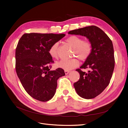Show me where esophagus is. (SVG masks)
<instances>
[{
	"mask_svg": "<svg viewBox=\"0 0 128 128\" xmlns=\"http://www.w3.org/2000/svg\"><path fill=\"white\" fill-rule=\"evenodd\" d=\"M64 72H65V74H66V75H67V74H68L70 72V70H64Z\"/></svg>",
	"mask_w": 128,
	"mask_h": 128,
	"instance_id": "34e87169",
	"label": "esophagus"
}]
</instances>
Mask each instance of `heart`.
<instances>
[{
  "label": "heart",
  "instance_id": "heart-1",
  "mask_svg": "<svg viewBox=\"0 0 128 128\" xmlns=\"http://www.w3.org/2000/svg\"><path fill=\"white\" fill-rule=\"evenodd\" d=\"M67 43L73 48V56H77L82 60H85L88 58L92 52V46L90 42L84 41L82 38L77 36H71L66 40ZM58 43L55 42L52 45L48 50L50 56L53 58H58ZM79 61L76 58L70 60H62L57 63V66L65 70H70L78 67Z\"/></svg>",
  "mask_w": 128,
  "mask_h": 128
}]
</instances>
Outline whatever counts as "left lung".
Returning <instances> with one entry per match:
<instances>
[{
	"instance_id": "8db88e82",
	"label": "left lung",
	"mask_w": 128,
	"mask_h": 128,
	"mask_svg": "<svg viewBox=\"0 0 128 128\" xmlns=\"http://www.w3.org/2000/svg\"><path fill=\"white\" fill-rule=\"evenodd\" d=\"M68 34L86 37L92 46L91 53L81 68H88L86 73L77 69L80 75L74 83L78 95L92 99L100 94L110 83L114 68V50L111 40L101 29L91 26L70 30Z\"/></svg>"
}]
</instances>
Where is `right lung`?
<instances>
[{"instance_id":"obj_1","label":"right lung","mask_w":128,"mask_h":128,"mask_svg":"<svg viewBox=\"0 0 128 128\" xmlns=\"http://www.w3.org/2000/svg\"><path fill=\"white\" fill-rule=\"evenodd\" d=\"M65 34L30 33L24 34L16 49V70L22 86L32 98L48 101L55 95L57 81L64 76V70H50L54 62L48 50Z\"/></svg>"}]
</instances>
